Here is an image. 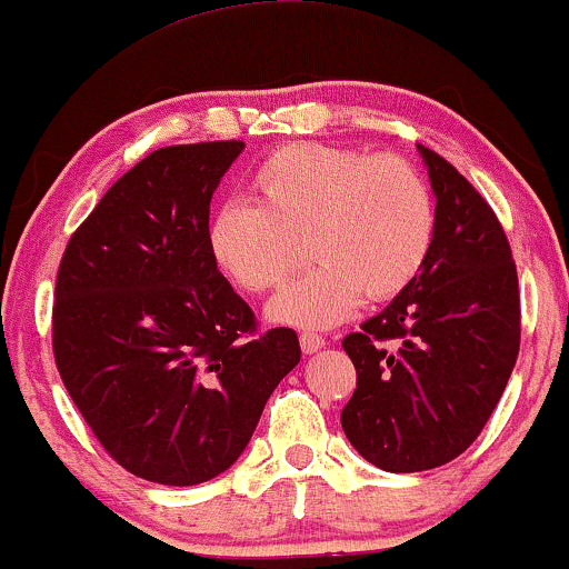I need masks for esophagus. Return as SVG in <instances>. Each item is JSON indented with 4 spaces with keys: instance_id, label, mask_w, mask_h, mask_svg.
Returning <instances> with one entry per match:
<instances>
[{
    "instance_id": "1",
    "label": "esophagus",
    "mask_w": 569,
    "mask_h": 569,
    "mask_svg": "<svg viewBox=\"0 0 569 569\" xmlns=\"http://www.w3.org/2000/svg\"><path fill=\"white\" fill-rule=\"evenodd\" d=\"M299 345H302L307 356H312V352L326 348V339L321 335H312V331H305V335H299Z\"/></svg>"
}]
</instances>
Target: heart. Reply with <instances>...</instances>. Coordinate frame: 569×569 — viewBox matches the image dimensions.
I'll return each mask as SVG.
<instances>
[{"label": "heart", "mask_w": 569, "mask_h": 569, "mask_svg": "<svg viewBox=\"0 0 569 569\" xmlns=\"http://www.w3.org/2000/svg\"><path fill=\"white\" fill-rule=\"evenodd\" d=\"M251 187L259 206L227 200L213 211L208 251L238 289L264 293L297 272L305 240L316 267L267 307L278 323L323 329L363 297L393 299L433 248V192L401 154L286 143L262 160Z\"/></svg>", "instance_id": "1"}]
</instances>
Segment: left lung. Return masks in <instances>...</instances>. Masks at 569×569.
Returning <instances> with one entry per match:
<instances>
[{"instance_id":"left-lung-1","label":"left lung","mask_w":569,"mask_h":569,"mask_svg":"<svg viewBox=\"0 0 569 569\" xmlns=\"http://www.w3.org/2000/svg\"><path fill=\"white\" fill-rule=\"evenodd\" d=\"M436 194L426 267L342 339L356 393L342 430L371 466L415 473L479 439L519 356V278L502 224L471 181L422 147Z\"/></svg>"}]
</instances>
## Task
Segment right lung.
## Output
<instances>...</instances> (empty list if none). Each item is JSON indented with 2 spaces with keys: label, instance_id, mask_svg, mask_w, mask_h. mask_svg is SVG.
<instances>
[{
  "label": "right lung",
  "instance_id": "right-lung-1",
  "mask_svg": "<svg viewBox=\"0 0 569 569\" xmlns=\"http://www.w3.org/2000/svg\"><path fill=\"white\" fill-rule=\"evenodd\" d=\"M243 141L176 143L117 179L69 238L53 356L126 471L168 487L224 473L302 350L257 316L208 251V211Z\"/></svg>",
  "mask_w": 569,
  "mask_h": 569
}]
</instances>
